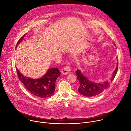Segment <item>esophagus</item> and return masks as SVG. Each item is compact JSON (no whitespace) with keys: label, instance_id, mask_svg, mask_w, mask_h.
Listing matches in <instances>:
<instances>
[{"label":"esophagus","instance_id":"esophagus-1","mask_svg":"<svg viewBox=\"0 0 131 131\" xmlns=\"http://www.w3.org/2000/svg\"><path fill=\"white\" fill-rule=\"evenodd\" d=\"M70 72V68L69 66H67L64 67L61 70V74H68Z\"/></svg>","mask_w":131,"mask_h":131}]
</instances>
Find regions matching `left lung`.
Returning a JSON list of instances; mask_svg holds the SVG:
<instances>
[{"mask_svg":"<svg viewBox=\"0 0 131 131\" xmlns=\"http://www.w3.org/2000/svg\"><path fill=\"white\" fill-rule=\"evenodd\" d=\"M114 45L116 46L115 43ZM118 70V65L114 71L110 81H106L105 82L95 83L89 81L80 70H77L76 72L77 79L80 83V87L78 89V92L82 95L87 97L94 96L102 93L108 87L110 83L114 79Z\"/></svg>","mask_w":131,"mask_h":131,"instance_id":"1","label":"left lung"}]
</instances>
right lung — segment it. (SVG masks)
Returning <instances> with one entry per match:
<instances>
[{
    "mask_svg": "<svg viewBox=\"0 0 131 131\" xmlns=\"http://www.w3.org/2000/svg\"><path fill=\"white\" fill-rule=\"evenodd\" d=\"M26 34L19 39L16 48L23 40ZM16 70L19 81L31 94L41 98L49 97L54 94L56 88V81L60 75V73L57 68L49 69L41 78L37 79L26 77L20 73L17 68Z\"/></svg>",
    "mask_w": 131,
    "mask_h": 131,
    "instance_id": "right-lung-1",
    "label": "right lung"
}]
</instances>
